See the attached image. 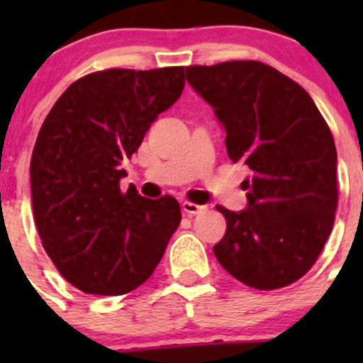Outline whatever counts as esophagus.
<instances>
[{
	"label": "esophagus",
	"instance_id": "1",
	"mask_svg": "<svg viewBox=\"0 0 363 363\" xmlns=\"http://www.w3.org/2000/svg\"><path fill=\"white\" fill-rule=\"evenodd\" d=\"M182 211L186 212V214L189 216H196V214H202V212L207 211V207L205 205H196V203H191V202H182Z\"/></svg>",
	"mask_w": 363,
	"mask_h": 363
}]
</instances>
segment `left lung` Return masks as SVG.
<instances>
[{"instance_id": "8db88e82", "label": "left lung", "mask_w": 363, "mask_h": 363, "mask_svg": "<svg viewBox=\"0 0 363 363\" xmlns=\"http://www.w3.org/2000/svg\"><path fill=\"white\" fill-rule=\"evenodd\" d=\"M189 86L214 108L226 152L242 161L247 207L218 205L226 233L214 246L223 269L256 290L298 281L320 256L337 208V151L302 86L259 61L188 67Z\"/></svg>"}]
</instances>
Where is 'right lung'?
Instances as JSON below:
<instances>
[{
	"instance_id": "1",
	"label": "right lung",
	"mask_w": 363,
	"mask_h": 363,
	"mask_svg": "<svg viewBox=\"0 0 363 363\" xmlns=\"http://www.w3.org/2000/svg\"><path fill=\"white\" fill-rule=\"evenodd\" d=\"M184 89V67L112 68L75 80L50 108L33 149L31 203L43 250L89 295H123L151 277L181 223L172 196L121 191L158 113Z\"/></svg>"
}]
</instances>
